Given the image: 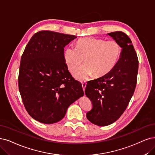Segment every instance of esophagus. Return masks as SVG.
Segmentation results:
<instances>
[{
    "mask_svg": "<svg viewBox=\"0 0 155 155\" xmlns=\"http://www.w3.org/2000/svg\"><path fill=\"white\" fill-rule=\"evenodd\" d=\"M86 82H82V88H83V90L84 91L85 90V86H86Z\"/></svg>",
    "mask_w": 155,
    "mask_h": 155,
    "instance_id": "esophagus-1",
    "label": "esophagus"
}]
</instances>
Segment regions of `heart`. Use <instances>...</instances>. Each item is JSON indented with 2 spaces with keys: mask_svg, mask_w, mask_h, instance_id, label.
<instances>
[{
  "mask_svg": "<svg viewBox=\"0 0 155 155\" xmlns=\"http://www.w3.org/2000/svg\"><path fill=\"white\" fill-rule=\"evenodd\" d=\"M121 53V47L116 40L84 38L78 40L75 48H67L64 57L69 71L72 73L84 61L85 64L75 74L77 78L84 80L92 74L100 77L109 73L117 64Z\"/></svg>",
  "mask_w": 155,
  "mask_h": 155,
  "instance_id": "obj_1",
  "label": "heart"
}]
</instances>
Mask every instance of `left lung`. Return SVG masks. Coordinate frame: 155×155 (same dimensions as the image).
<instances>
[{
    "label": "left lung",
    "instance_id": "1",
    "mask_svg": "<svg viewBox=\"0 0 155 155\" xmlns=\"http://www.w3.org/2000/svg\"><path fill=\"white\" fill-rule=\"evenodd\" d=\"M108 34L121 45V57L109 73L88 82L85 89L93 105L86 117L98 126L114 123L125 111L134 93L139 69L138 57L127 34L122 31Z\"/></svg>",
    "mask_w": 155,
    "mask_h": 155
}]
</instances>
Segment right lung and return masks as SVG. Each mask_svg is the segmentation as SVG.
<instances>
[{
    "instance_id": "1",
    "label": "right lung",
    "mask_w": 155,
    "mask_h": 155,
    "mask_svg": "<svg viewBox=\"0 0 155 155\" xmlns=\"http://www.w3.org/2000/svg\"><path fill=\"white\" fill-rule=\"evenodd\" d=\"M77 37L50 31L34 34L21 57L18 88L28 114L36 121L53 124L84 95L81 83L68 70L64 47Z\"/></svg>"
}]
</instances>
